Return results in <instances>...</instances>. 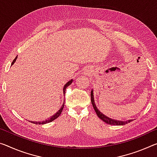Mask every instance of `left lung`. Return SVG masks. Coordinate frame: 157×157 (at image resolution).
<instances>
[{"instance_id":"obj_1","label":"left lung","mask_w":157,"mask_h":157,"mask_svg":"<svg viewBox=\"0 0 157 157\" xmlns=\"http://www.w3.org/2000/svg\"><path fill=\"white\" fill-rule=\"evenodd\" d=\"M91 103H92V105H93L94 110H95L96 113L97 114V115L99 118L101 119H102L104 122H105L108 124H110V125H124V124H126L129 122H131V121H132V119H129V120L126 121H117V120H114V119H110L108 117H107L105 115H104V114L101 113L100 110H98V108H97V107L96 105V103H95V101H94V94H93V91L91 90Z\"/></svg>"}]
</instances>
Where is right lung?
<instances>
[{
    "label": "right lung",
    "instance_id": "1",
    "mask_svg": "<svg viewBox=\"0 0 157 157\" xmlns=\"http://www.w3.org/2000/svg\"><path fill=\"white\" fill-rule=\"evenodd\" d=\"M17 56H16V58L14 59L13 60V61H12V64H14V62L16 61V59H17ZM72 82H73V79H71V80H70V81H68V82H67L65 85H64V86H63V94H66V88L68 87V86L70 85V84H71ZM64 101H63V105H62V106H61V108L59 109V110L57 111V113H56L55 114H54L53 116H52L51 117H49V119H47L45 121H31L32 123H33V124H46V123H49V122H51V121H54V119H56L57 117H59V115H60L61 114V112H62V110H63V107H64Z\"/></svg>",
    "mask_w": 157,
    "mask_h": 157
}]
</instances>
